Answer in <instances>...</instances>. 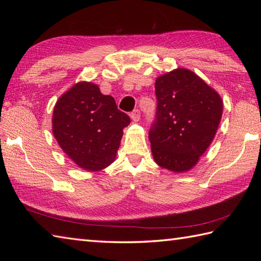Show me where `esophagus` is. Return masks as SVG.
I'll use <instances>...</instances> for the list:
<instances>
[{
    "mask_svg": "<svg viewBox=\"0 0 261 261\" xmlns=\"http://www.w3.org/2000/svg\"><path fill=\"white\" fill-rule=\"evenodd\" d=\"M140 111L139 110H135V111H132L131 112V114H130V118L132 119V121L134 122H138L140 120Z\"/></svg>",
    "mask_w": 261,
    "mask_h": 261,
    "instance_id": "34e87169",
    "label": "esophagus"
}]
</instances>
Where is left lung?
Returning <instances> with one entry per match:
<instances>
[{
    "label": "left lung",
    "mask_w": 261,
    "mask_h": 261,
    "mask_svg": "<svg viewBox=\"0 0 261 261\" xmlns=\"http://www.w3.org/2000/svg\"><path fill=\"white\" fill-rule=\"evenodd\" d=\"M156 121L149 132L154 162L173 173H186L206 151L223 113L220 94L187 68L156 79Z\"/></svg>",
    "instance_id": "left-lung-1"
}]
</instances>
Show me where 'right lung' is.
I'll use <instances>...</instances> for the list:
<instances>
[{"label": "right lung", "instance_id": "obj_1", "mask_svg": "<svg viewBox=\"0 0 261 261\" xmlns=\"http://www.w3.org/2000/svg\"><path fill=\"white\" fill-rule=\"evenodd\" d=\"M51 123L63 151L79 167L94 173L115 160L130 118L98 85L79 82L57 99Z\"/></svg>", "mask_w": 261, "mask_h": 261}]
</instances>
